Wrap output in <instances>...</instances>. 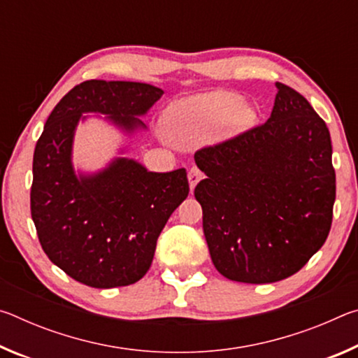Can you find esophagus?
<instances>
[{
    "mask_svg": "<svg viewBox=\"0 0 358 358\" xmlns=\"http://www.w3.org/2000/svg\"><path fill=\"white\" fill-rule=\"evenodd\" d=\"M201 178H202V172L199 171L197 167H191L189 173H187V180H189V187H191V191L194 189V187H196V185L199 183V181H201Z\"/></svg>",
    "mask_w": 358,
    "mask_h": 358,
    "instance_id": "1",
    "label": "esophagus"
}]
</instances>
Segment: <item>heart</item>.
<instances>
[{
    "instance_id": "1",
    "label": "heart",
    "mask_w": 358,
    "mask_h": 358,
    "mask_svg": "<svg viewBox=\"0 0 358 358\" xmlns=\"http://www.w3.org/2000/svg\"><path fill=\"white\" fill-rule=\"evenodd\" d=\"M256 121V112L240 94L215 92L175 102L162 115L164 134L180 145L210 141L222 128L227 136L238 134Z\"/></svg>"
}]
</instances>
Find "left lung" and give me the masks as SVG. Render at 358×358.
<instances>
[{"instance_id":"obj_1","label":"left lung","mask_w":358,"mask_h":358,"mask_svg":"<svg viewBox=\"0 0 358 358\" xmlns=\"http://www.w3.org/2000/svg\"><path fill=\"white\" fill-rule=\"evenodd\" d=\"M264 124L194 155L207 178L194 189L216 270L227 280L276 282L329 237L336 196L331 141L310 102L276 82Z\"/></svg>"}]
</instances>
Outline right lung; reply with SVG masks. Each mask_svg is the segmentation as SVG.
<instances>
[{
	"label": "right lung",
	"instance_id": "1",
	"mask_svg": "<svg viewBox=\"0 0 358 358\" xmlns=\"http://www.w3.org/2000/svg\"><path fill=\"white\" fill-rule=\"evenodd\" d=\"M164 94L141 82L87 80L53 108L34 148L31 217L44 252L90 287L129 286L147 273L156 241L189 194L185 169L157 173L115 157L96 173H76L72 143L83 113L107 115L121 131L145 129L138 117Z\"/></svg>",
	"mask_w": 358,
	"mask_h": 358
}]
</instances>
